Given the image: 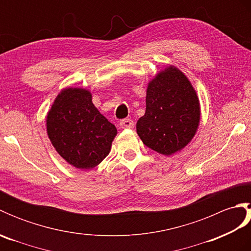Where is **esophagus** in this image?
<instances>
[{
  "label": "esophagus",
  "instance_id": "34e87169",
  "mask_svg": "<svg viewBox=\"0 0 251 251\" xmlns=\"http://www.w3.org/2000/svg\"><path fill=\"white\" fill-rule=\"evenodd\" d=\"M120 125L122 128H132L134 127V122L129 119H125L120 122Z\"/></svg>",
  "mask_w": 251,
  "mask_h": 251
}]
</instances>
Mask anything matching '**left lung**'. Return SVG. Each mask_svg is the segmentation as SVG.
I'll return each mask as SVG.
<instances>
[{
	"mask_svg": "<svg viewBox=\"0 0 251 251\" xmlns=\"http://www.w3.org/2000/svg\"><path fill=\"white\" fill-rule=\"evenodd\" d=\"M201 121V105L189 78L175 66L159 71L148 84L146 113L137 122L145 145L172 155L193 139Z\"/></svg>",
	"mask_w": 251,
	"mask_h": 251,
	"instance_id": "8db88e82",
	"label": "left lung"
}]
</instances>
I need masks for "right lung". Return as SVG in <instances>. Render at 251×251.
Returning a JSON list of instances; mask_svg holds the SVG:
<instances>
[{"label": "right lung", "instance_id": "right-lung-1", "mask_svg": "<svg viewBox=\"0 0 251 251\" xmlns=\"http://www.w3.org/2000/svg\"><path fill=\"white\" fill-rule=\"evenodd\" d=\"M92 93L68 87L47 113L46 130L59 155L78 169H93L108 156L116 127L96 108Z\"/></svg>", "mask_w": 251, "mask_h": 251}]
</instances>
